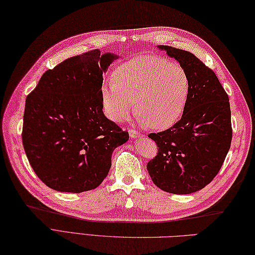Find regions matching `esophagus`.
<instances>
[{
    "label": "esophagus",
    "instance_id": "1",
    "mask_svg": "<svg viewBox=\"0 0 255 255\" xmlns=\"http://www.w3.org/2000/svg\"><path fill=\"white\" fill-rule=\"evenodd\" d=\"M128 134H129V136H131L132 138H138V137H141L142 136V134L140 133V132H138V131H136V129H134V128H131L128 131Z\"/></svg>",
    "mask_w": 255,
    "mask_h": 255
}]
</instances>
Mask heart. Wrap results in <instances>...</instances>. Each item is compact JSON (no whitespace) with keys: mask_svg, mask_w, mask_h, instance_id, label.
I'll list each match as a JSON object with an SVG mask.
<instances>
[{"mask_svg":"<svg viewBox=\"0 0 255 255\" xmlns=\"http://www.w3.org/2000/svg\"><path fill=\"white\" fill-rule=\"evenodd\" d=\"M189 78L182 66L156 56L135 58L117 70L104 86L105 108L111 119L126 121L136 113L148 127L166 128L182 115Z\"/></svg>","mask_w":255,"mask_h":255,"instance_id":"obj_1","label":"heart"}]
</instances>
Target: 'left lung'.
<instances>
[{"instance_id":"left-lung-1","label":"left lung","mask_w":255,"mask_h":255,"mask_svg":"<svg viewBox=\"0 0 255 255\" xmlns=\"http://www.w3.org/2000/svg\"><path fill=\"white\" fill-rule=\"evenodd\" d=\"M189 78L184 113L174 126L150 133L158 153L147 163L153 184L166 192L187 195L200 190L220 172L233 137L227 93L214 71L192 53L162 45Z\"/></svg>"}]
</instances>
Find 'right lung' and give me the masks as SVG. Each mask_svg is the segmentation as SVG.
I'll use <instances>...</instances> for the list:
<instances>
[{
  "label": "right lung",
  "instance_id": "1",
  "mask_svg": "<svg viewBox=\"0 0 255 255\" xmlns=\"http://www.w3.org/2000/svg\"><path fill=\"white\" fill-rule=\"evenodd\" d=\"M116 58L98 49L73 56L43 73L27 96L22 145L47 187L77 194L97 188L115 148L128 139L103 113V74Z\"/></svg>",
  "mask_w": 255,
  "mask_h": 255
}]
</instances>
